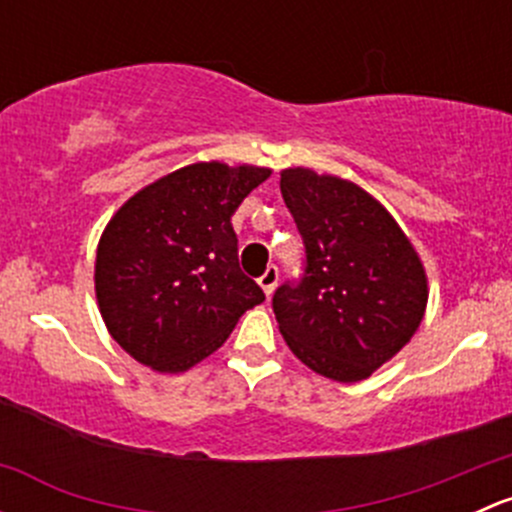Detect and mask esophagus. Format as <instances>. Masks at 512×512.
Segmentation results:
<instances>
[{
  "instance_id": "34e87169",
  "label": "esophagus",
  "mask_w": 512,
  "mask_h": 512,
  "mask_svg": "<svg viewBox=\"0 0 512 512\" xmlns=\"http://www.w3.org/2000/svg\"><path fill=\"white\" fill-rule=\"evenodd\" d=\"M277 282H280V267H277V265H270V267H267L265 272H262V277H260V287L265 289L267 297H270V294L275 292Z\"/></svg>"
}]
</instances>
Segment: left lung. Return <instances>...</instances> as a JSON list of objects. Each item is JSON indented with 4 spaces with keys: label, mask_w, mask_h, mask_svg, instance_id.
<instances>
[{
    "label": "left lung",
    "mask_w": 512,
    "mask_h": 512,
    "mask_svg": "<svg viewBox=\"0 0 512 512\" xmlns=\"http://www.w3.org/2000/svg\"><path fill=\"white\" fill-rule=\"evenodd\" d=\"M304 272L272 297L287 347L327 379L361 381L401 352L426 312V272L396 220L349 180L282 170Z\"/></svg>",
    "instance_id": "8db88e82"
}]
</instances>
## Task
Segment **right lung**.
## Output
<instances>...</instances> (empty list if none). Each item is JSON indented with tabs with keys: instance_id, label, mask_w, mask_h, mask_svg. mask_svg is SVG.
<instances>
[{
	"instance_id": "obj_1",
	"label": "right lung",
	"mask_w": 512,
	"mask_h": 512,
	"mask_svg": "<svg viewBox=\"0 0 512 512\" xmlns=\"http://www.w3.org/2000/svg\"><path fill=\"white\" fill-rule=\"evenodd\" d=\"M270 178L255 165L195 163L133 195L103 230L96 297L111 337L165 374L210 356L265 302L240 270L230 218Z\"/></svg>"
}]
</instances>
